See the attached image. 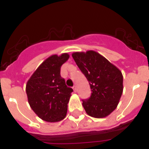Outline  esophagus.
I'll return each instance as SVG.
<instances>
[{
	"instance_id": "obj_1",
	"label": "esophagus",
	"mask_w": 149,
	"mask_h": 149,
	"mask_svg": "<svg viewBox=\"0 0 149 149\" xmlns=\"http://www.w3.org/2000/svg\"><path fill=\"white\" fill-rule=\"evenodd\" d=\"M73 89H74V93H76V92H77V87H76V86H73Z\"/></svg>"
}]
</instances>
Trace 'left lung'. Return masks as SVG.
<instances>
[{
  "label": "left lung",
  "mask_w": 149,
  "mask_h": 149,
  "mask_svg": "<svg viewBox=\"0 0 149 149\" xmlns=\"http://www.w3.org/2000/svg\"><path fill=\"white\" fill-rule=\"evenodd\" d=\"M72 57L90 86V98L82 100L86 113L104 118L118 106L123 92V76L116 66L94 51L74 52Z\"/></svg>",
  "instance_id": "left-lung-1"
}]
</instances>
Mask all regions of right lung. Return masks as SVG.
Here are the masks:
<instances>
[{"label": "right lung", "instance_id": "obj_1", "mask_svg": "<svg viewBox=\"0 0 149 149\" xmlns=\"http://www.w3.org/2000/svg\"><path fill=\"white\" fill-rule=\"evenodd\" d=\"M69 58L67 53L46 59L26 84L28 103L42 120L56 122L65 117L68 103L73 92L60 76V68Z\"/></svg>", "mask_w": 149, "mask_h": 149}]
</instances>
